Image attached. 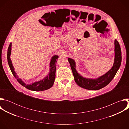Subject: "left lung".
Returning <instances> with one entry per match:
<instances>
[{
	"label": "left lung",
	"instance_id": "1",
	"mask_svg": "<svg viewBox=\"0 0 129 129\" xmlns=\"http://www.w3.org/2000/svg\"><path fill=\"white\" fill-rule=\"evenodd\" d=\"M114 63L111 68L104 75L96 79L87 78L81 75L76 69V63L75 61L72 59L68 58V61L72 71L75 81L78 85L85 89L98 90L108 85L115 77L117 71L119 69L121 63V48L116 39L114 40Z\"/></svg>",
	"mask_w": 129,
	"mask_h": 129
}]
</instances>
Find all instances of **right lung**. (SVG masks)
I'll return each mask as SVG.
<instances>
[{
    "label": "right lung",
    "mask_w": 129,
    "mask_h": 129,
    "mask_svg": "<svg viewBox=\"0 0 129 129\" xmlns=\"http://www.w3.org/2000/svg\"><path fill=\"white\" fill-rule=\"evenodd\" d=\"M12 50V43H10L8 49L7 54V59L9 66L13 73L14 77L17 79V81L19 82L22 86H24L27 89L34 91H44L50 88L53 85L54 80L56 78V64L57 62V59L59 56L58 55H54L50 60L49 63V72L48 74L44 77L42 80L35 82L34 83L27 84L25 83L21 79H20L17 75L15 71V68L12 64V61L10 58Z\"/></svg>",
    "instance_id": "1"
}]
</instances>
